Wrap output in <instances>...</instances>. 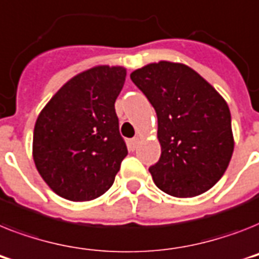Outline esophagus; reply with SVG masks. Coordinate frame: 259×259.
I'll return each mask as SVG.
<instances>
[{
  "instance_id": "obj_1",
  "label": "esophagus",
  "mask_w": 259,
  "mask_h": 259,
  "mask_svg": "<svg viewBox=\"0 0 259 259\" xmlns=\"http://www.w3.org/2000/svg\"><path fill=\"white\" fill-rule=\"evenodd\" d=\"M138 144H140V138H138V137L132 138V140H130V148H132V150H136Z\"/></svg>"
}]
</instances>
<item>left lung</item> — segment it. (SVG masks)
Instances as JSON below:
<instances>
[{"mask_svg": "<svg viewBox=\"0 0 259 259\" xmlns=\"http://www.w3.org/2000/svg\"><path fill=\"white\" fill-rule=\"evenodd\" d=\"M130 78L158 118L161 157L149 167L157 188L180 198L213 188L234 150L226 101L184 64L161 61L137 69Z\"/></svg>", "mask_w": 259, "mask_h": 259, "instance_id": "8db88e82", "label": "left lung"}]
</instances>
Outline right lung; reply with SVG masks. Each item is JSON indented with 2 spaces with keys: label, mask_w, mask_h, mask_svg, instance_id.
<instances>
[{
  "label": "right lung",
  "mask_w": 259,
  "mask_h": 259,
  "mask_svg": "<svg viewBox=\"0 0 259 259\" xmlns=\"http://www.w3.org/2000/svg\"><path fill=\"white\" fill-rule=\"evenodd\" d=\"M125 77L121 66L82 71L39 113L33 158L44 181L62 198L92 201L114 182L127 155L114 109Z\"/></svg>",
  "instance_id": "add662e5"
}]
</instances>
